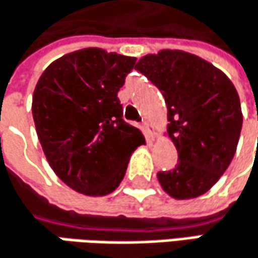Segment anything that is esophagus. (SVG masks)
<instances>
[{
  "label": "esophagus",
  "mask_w": 258,
  "mask_h": 258,
  "mask_svg": "<svg viewBox=\"0 0 258 258\" xmlns=\"http://www.w3.org/2000/svg\"><path fill=\"white\" fill-rule=\"evenodd\" d=\"M153 124L151 123H148V121H144L143 123V131H144V134L148 137V138H151V135H153Z\"/></svg>",
  "instance_id": "esophagus-1"
}]
</instances>
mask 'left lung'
<instances>
[{
    "label": "left lung",
    "instance_id": "8db88e82",
    "mask_svg": "<svg viewBox=\"0 0 258 258\" xmlns=\"http://www.w3.org/2000/svg\"><path fill=\"white\" fill-rule=\"evenodd\" d=\"M163 95L168 135L178 151L172 171L157 172L175 199L207 193L230 165L242 129L239 95L212 63L181 50H160L135 67Z\"/></svg>",
    "mask_w": 258,
    "mask_h": 258
}]
</instances>
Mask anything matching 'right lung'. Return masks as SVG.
Segmentation results:
<instances>
[{
	"label": "right lung",
	"instance_id": "add662e5",
	"mask_svg": "<svg viewBox=\"0 0 258 258\" xmlns=\"http://www.w3.org/2000/svg\"><path fill=\"white\" fill-rule=\"evenodd\" d=\"M137 57L89 47L51 62L32 96L37 135L48 165L87 196L114 191L144 135L123 120L117 98Z\"/></svg>",
	"mask_w": 258,
	"mask_h": 258
}]
</instances>
